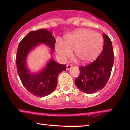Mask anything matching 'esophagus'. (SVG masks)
<instances>
[{"mask_svg":"<svg viewBox=\"0 0 130 130\" xmlns=\"http://www.w3.org/2000/svg\"><path fill=\"white\" fill-rule=\"evenodd\" d=\"M72 67L71 65H67V70H69Z\"/></svg>","mask_w":130,"mask_h":130,"instance_id":"1","label":"esophagus"}]
</instances>
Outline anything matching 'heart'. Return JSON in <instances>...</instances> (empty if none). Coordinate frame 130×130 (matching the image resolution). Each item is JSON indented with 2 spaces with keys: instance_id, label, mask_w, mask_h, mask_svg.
Instances as JSON below:
<instances>
[{
  "instance_id": "obj_1",
  "label": "heart",
  "mask_w": 130,
  "mask_h": 130,
  "mask_svg": "<svg viewBox=\"0 0 130 130\" xmlns=\"http://www.w3.org/2000/svg\"><path fill=\"white\" fill-rule=\"evenodd\" d=\"M103 38L100 34L89 29H80L65 37L64 42L57 41L55 50L62 61H65L74 51L76 59L83 63L95 60L101 53Z\"/></svg>"
}]
</instances>
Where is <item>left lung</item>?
<instances>
[{
  "label": "left lung",
  "instance_id": "left-lung-1",
  "mask_svg": "<svg viewBox=\"0 0 130 130\" xmlns=\"http://www.w3.org/2000/svg\"><path fill=\"white\" fill-rule=\"evenodd\" d=\"M104 46L102 52L94 62L79 67L80 74L74 80L78 89L86 93H93L106 86L111 76L114 64V51L111 39L103 35Z\"/></svg>",
  "mask_w": 130,
  "mask_h": 130
}]
</instances>
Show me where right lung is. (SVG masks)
<instances>
[{
	"label": "right lung",
	"instance_id": "right-lung-1",
	"mask_svg": "<svg viewBox=\"0 0 130 130\" xmlns=\"http://www.w3.org/2000/svg\"><path fill=\"white\" fill-rule=\"evenodd\" d=\"M56 39L47 29H41L29 32L19 43L16 57V69L22 84L30 93L37 97L50 95L56 89L60 73L66 70L65 65L51 59L46 66L37 73L31 72L27 65V57L31 51L40 44H44L54 50Z\"/></svg>",
	"mask_w": 130,
	"mask_h": 130
}]
</instances>
